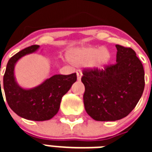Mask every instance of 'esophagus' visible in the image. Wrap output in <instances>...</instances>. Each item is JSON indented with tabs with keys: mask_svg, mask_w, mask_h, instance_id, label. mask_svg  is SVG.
<instances>
[{
	"mask_svg": "<svg viewBox=\"0 0 152 152\" xmlns=\"http://www.w3.org/2000/svg\"><path fill=\"white\" fill-rule=\"evenodd\" d=\"M82 73H81V72L80 71H77V79L78 81H80V80H81V77H82Z\"/></svg>",
	"mask_w": 152,
	"mask_h": 152,
	"instance_id": "1",
	"label": "esophagus"
}]
</instances>
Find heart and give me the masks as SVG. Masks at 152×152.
Instances as JSON below:
<instances>
[{"mask_svg":"<svg viewBox=\"0 0 152 152\" xmlns=\"http://www.w3.org/2000/svg\"><path fill=\"white\" fill-rule=\"evenodd\" d=\"M69 61L77 66L89 64L93 69L102 70L112 60V53L107 48L84 46L76 48L68 52Z\"/></svg>","mask_w":152,"mask_h":152,"instance_id":"heart-1","label":"heart"}]
</instances>
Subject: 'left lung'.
<instances>
[{
  "label": "left lung",
  "instance_id": "obj_1",
  "mask_svg": "<svg viewBox=\"0 0 152 152\" xmlns=\"http://www.w3.org/2000/svg\"><path fill=\"white\" fill-rule=\"evenodd\" d=\"M116 47V64L105 69L83 72L84 108L96 121H116L128 116L144 91V68L135 51Z\"/></svg>",
  "mask_w": 152,
  "mask_h": 152
}]
</instances>
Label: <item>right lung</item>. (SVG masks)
Masks as SVG:
<instances>
[{
	"instance_id": "right-lung-1",
	"label": "right lung",
	"mask_w": 152,
	"mask_h": 152,
	"mask_svg": "<svg viewBox=\"0 0 152 152\" xmlns=\"http://www.w3.org/2000/svg\"><path fill=\"white\" fill-rule=\"evenodd\" d=\"M39 49V45H31L10 58L4 76V90L8 105L19 116L33 121H45L58 112L61 98L76 81L77 76L76 73L55 75L34 88H22L16 80V64L23 56L33 54Z\"/></svg>"
}]
</instances>
